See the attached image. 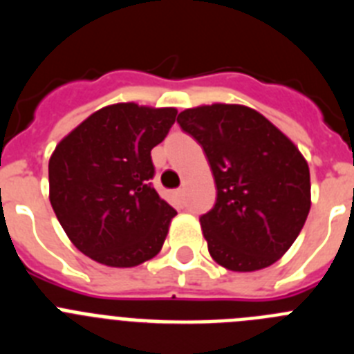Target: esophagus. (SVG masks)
Segmentation results:
<instances>
[{
  "label": "esophagus",
  "mask_w": 354,
  "mask_h": 354,
  "mask_svg": "<svg viewBox=\"0 0 354 354\" xmlns=\"http://www.w3.org/2000/svg\"><path fill=\"white\" fill-rule=\"evenodd\" d=\"M175 195L179 196V200H180V202H183V200H184V187H180V189H177V192H175Z\"/></svg>",
  "instance_id": "obj_1"
}]
</instances>
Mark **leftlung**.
<instances>
[{"label": "left lung", "instance_id": "8db88e82", "mask_svg": "<svg viewBox=\"0 0 354 354\" xmlns=\"http://www.w3.org/2000/svg\"><path fill=\"white\" fill-rule=\"evenodd\" d=\"M177 122L204 149L214 175L216 204L200 216L211 257L230 271L277 262L310 211V171L301 152L241 104L184 109Z\"/></svg>", "mask_w": 354, "mask_h": 354}]
</instances>
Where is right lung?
<instances>
[{
  "instance_id": "obj_1",
  "label": "right lung",
  "mask_w": 354,
  "mask_h": 354,
  "mask_svg": "<svg viewBox=\"0 0 354 354\" xmlns=\"http://www.w3.org/2000/svg\"><path fill=\"white\" fill-rule=\"evenodd\" d=\"M175 108L106 106L67 134L49 159V200L80 252L111 268L156 257L177 214L150 179V150L167 138Z\"/></svg>"
}]
</instances>
